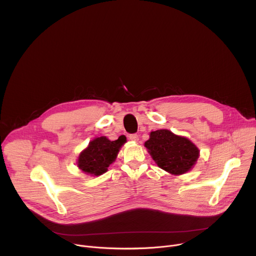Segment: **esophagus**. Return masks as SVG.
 Masks as SVG:
<instances>
[{
  "label": "esophagus",
  "instance_id": "obj_1",
  "mask_svg": "<svg viewBox=\"0 0 256 256\" xmlns=\"http://www.w3.org/2000/svg\"><path fill=\"white\" fill-rule=\"evenodd\" d=\"M130 140H134V142H138V136L136 134H130Z\"/></svg>",
  "mask_w": 256,
  "mask_h": 256
}]
</instances>
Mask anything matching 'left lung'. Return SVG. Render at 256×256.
<instances>
[{"label": "left lung", "mask_w": 256, "mask_h": 256, "mask_svg": "<svg viewBox=\"0 0 256 256\" xmlns=\"http://www.w3.org/2000/svg\"><path fill=\"white\" fill-rule=\"evenodd\" d=\"M144 147L155 163L172 175L190 171L200 157L198 148L190 138L177 136L169 130L151 132Z\"/></svg>", "instance_id": "1"}]
</instances>
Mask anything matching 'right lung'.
<instances>
[{
	"label": "right lung",
	"mask_w": 256,
	"mask_h": 256,
	"mask_svg": "<svg viewBox=\"0 0 256 256\" xmlns=\"http://www.w3.org/2000/svg\"><path fill=\"white\" fill-rule=\"evenodd\" d=\"M126 142V136H120L116 140H108L106 136H98L89 142L78 157L77 166L84 173L91 176H99L108 170L118 154Z\"/></svg>",
	"instance_id": "add662e5"
}]
</instances>
